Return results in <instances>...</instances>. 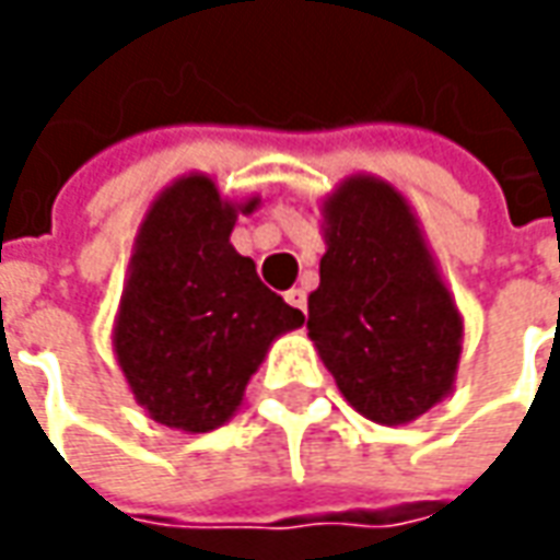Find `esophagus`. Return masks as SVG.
Listing matches in <instances>:
<instances>
[{
  "label": "esophagus",
  "mask_w": 560,
  "mask_h": 560,
  "mask_svg": "<svg viewBox=\"0 0 560 560\" xmlns=\"http://www.w3.org/2000/svg\"><path fill=\"white\" fill-rule=\"evenodd\" d=\"M287 302H290L292 308L305 312V308H308V292L302 290V287H292V290L287 292Z\"/></svg>",
  "instance_id": "esophagus-1"
}]
</instances>
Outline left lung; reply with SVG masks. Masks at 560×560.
I'll use <instances>...</instances> for the list:
<instances>
[{
    "label": "left lung",
    "instance_id": "left-lung-1",
    "mask_svg": "<svg viewBox=\"0 0 560 560\" xmlns=\"http://www.w3.org/2000/svg\"><path fill=\"white\" fill-rule=\"evenodd\" d=\"M320 287L308 336L339 393L396 427L452 393L464 324L411 205L376 177H349L324 202Z\"/></svg>",
    "mask_w": 560,
    "mask_h": 560
}]
</instances>
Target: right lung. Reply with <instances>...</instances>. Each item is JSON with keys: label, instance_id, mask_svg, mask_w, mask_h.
<instances>
[{"label": "right lung", "instance_id": "obj_1", "mask_svg": "<svg viewBox=\"0 0 560 560\" xmlns=\"http://www.w3.org/2000/svg\"><path fill=\"white\" fill-rule=\"evenodd\" d=\"M205 174L171 184L140 226L115 320V355L149 418L208 433L236 415L270 342L305 314L270 292L230 246L236 214Z\"/></svg>", "mask_w": 560, "mask_h": 560}]
</instances>
